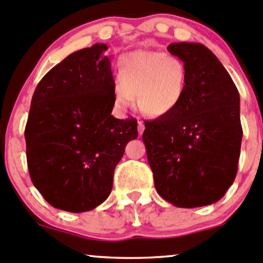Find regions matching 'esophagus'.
<instances>
[{"mask_svg":"<svg viewBox=\"0 0 263 263\" xmlns=\"http://www.w3.org/2000/svg\"><path fill=\"white\" fill-rule=\"evenodd\" d=\"M144 129H145V125H144L143 122H138V132H139V134H143Z\"/></svg>","mask_w":263,"mask_h":263,"instance_id":"esophagus-1","label":"esophagus"}]
</instances>
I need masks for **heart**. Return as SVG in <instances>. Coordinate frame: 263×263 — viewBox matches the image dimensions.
Returning <instances> with one entry per match:
<instances>
[{
	"instance_id": "heart-1",
	"label": "heart",
	"mask_w": 263,
	"mask_h": 263,
	"mask_svg": "<svg viewBox=\"0 0 263 263\" xmlns=\"http://www.w3.org/2000/svg\"><path fill=\"white\" fill-rule=\"evenodd\" d=\"M116 102L125 109L137 98L145 116L161 117L181 102L187 87L189 69L184 61L159 51H134L118 63Z\"/></svg>"
}]
</instances>
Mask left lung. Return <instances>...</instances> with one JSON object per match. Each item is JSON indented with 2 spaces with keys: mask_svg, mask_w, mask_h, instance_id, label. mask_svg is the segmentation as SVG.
<instances>
[{
  "mask_svg": "<svg viewBox=\"0 0 263 263\" xmlns=\"http://www.w3.org/2000/svg\"><path fill=\"white\" fill-rule=\"evenodd\" d=\"M185 62L187 87L173 110L145 122L143 141L154 184L178 208L219 201L237 174L242 126L240 94L231 77L201 43H171Z\"/></svg>",
  "mask_w": 263,
  "mask_h": 263,
  "instance_id": "8db88e82",
  "label": "left lung"
}]
</instances>
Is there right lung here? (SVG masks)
Segmentation results:
<instances>
[{
  "label": "right lung",
  "instance_id": "right-lung-1",
  "mask_svg": "<svg viewBox=\"0 0 263 263\" xmlns=\"http://www.w3.org/2000/svg\"><path fill=\"white\" fill-rule=\"evenodd\" d=\"M97 43L64 58L38 83L25 129L29 176L53 208L93 210L107 200L114 169L138 137L134 118L111 116L116 83Z\"/></svg>",
  "mask_w": 263,
  "mask_h": 263
}]
</instances>
